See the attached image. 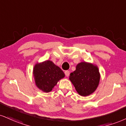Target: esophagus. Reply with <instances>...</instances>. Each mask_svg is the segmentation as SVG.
I'll list each match as a JSON object with an SVG mask.
<instances>
[{
  "label": "esophagus",
  "instance_id": "obj_1",
  "mask_svg": "<svg viewBox=\"0 0 126 126\" xmlns=\"http://www.w3.org/2000/svg\"><path fill=\"white\" fill-rule=\"evenodd\" d=\"M64 73H65V75H66L67 77H68L70 75V72L68 70H66L64 72Z\"/></svg>",
  "mask_w": 126,
  "mask_h": 126
}]
</instances>
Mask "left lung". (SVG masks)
<instances>
[{"label": "left lung", "instance_id": "obj_1", "mask_svg": "<svg viewBox=\"0 0 126 126\" xmlns=\"http://www.w3.org/2000/svg\"><path fill=\"white\" fill-rule=\"evenodd\" d=\"M100 75L96 65L81 62L71 73L69 79L80 96H87L96 90L99 84Z\"/></svg>", "mask_w": 126, "mask_h": 126}]
</instances>
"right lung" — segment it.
<instances>
[{
	"mask_svg": "<svg viewBox=\"0 0 126 126\" xmlns=\"http://www.w3.org/2000/svg\"><path fill=\"white\" fill-rule=\"evenodd\" d=\"M64 76L62 69L50 60L37 63L33 68V76L36 86L46 93L52 90Z\"/></svg>",
	"mask_w": 126,
	"mask_h": 126,
	"instance_id": "right-lung-1",
	"label": "right lung"
}]
</instances>
